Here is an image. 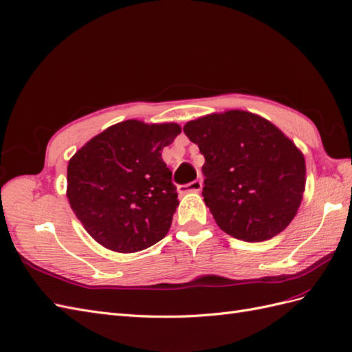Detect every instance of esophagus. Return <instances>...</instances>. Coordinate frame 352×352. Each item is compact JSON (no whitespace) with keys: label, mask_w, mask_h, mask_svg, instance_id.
Masks as SVG:
<instances>
[{"label":"esophagus","mask_w":352,"mask_h":352,"mask_svg":"<svg viewBox=\"0 0 352 352\" xmlns=\"http://www.w3.org/2000/svg\"><path fill=\"white\" fill-rule=\"evenodd\" d=\"M201 180H192L191 184H188V185H184V186H180L179 188V192L180 194H185V192H198V191H201Z\"/></svg>","instance_id":"esophagus-1"}]
</instances>
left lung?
I'll return each mask as SVG.
<instances>
[{"instance_id":"1","label":"left lung","mask_w":352,"mask_h":352,"mask_svg":"<svg viewBox=\"0 0 352 352\" xmlns=\"http://www.w3.org/2000/svg\"><path fill=\"white\" fill-rule=\"evenodd\" d=\"M184 131L204 155V203L222 231L259 243L286 230L305 191L307 167L278 127L231 109L188 121Z\"/></svg>"}]
</instances>
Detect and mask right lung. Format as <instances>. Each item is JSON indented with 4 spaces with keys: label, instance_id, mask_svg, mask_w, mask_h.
<instances>
[{
    "label": "right lung",
    "instance_id": "obj_1",
    "mask_svg": "<svg viewBox=\"0 0 352 352\" xmlns=\"http://www.w3.org/2000/svg\"><path fill=\"white\" fill-rule=\"evenodd\" d=\"M180 131L176 122L127 120L74 154L66 197L91 239L118 253L140 252L164 239L179 199L161 151Z\"/></svg>",
    "mask_w": 352,
    "mask_h": 352
}]
</instances>
